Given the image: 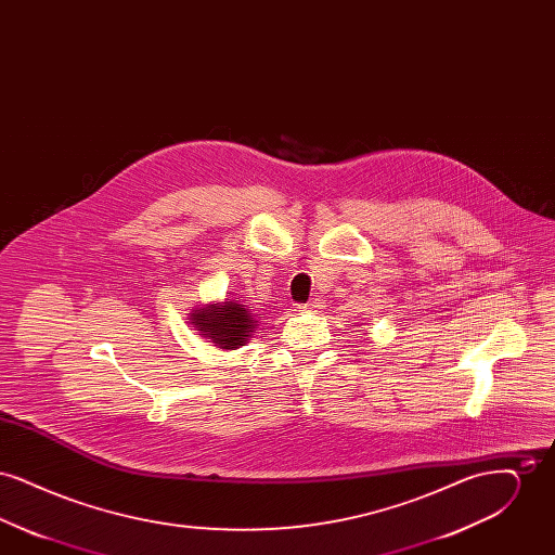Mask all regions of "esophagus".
<instances>
[{"label":"esophagus","mask_w":555,"mask_h":555,"mask_svg":"<svg viewBox=\"0 0 555 555\" xmlns=\"http://www.w3.org/2000/svg\"><path fill=\"white\" fill-rule=\"evenodd\" d=\"M318 308H320V301H318V299H312L310 304L301 306V310H306V312H312V310H318Z\"/></svg>","instance_id":"esophagus-1"}]
</instances>
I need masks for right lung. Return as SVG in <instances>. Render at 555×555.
Instances as JSON below:
<instances>
[{
	"label": "right lung",
	"instance_id": "obj_1",
	"mask_svg": "<svg viewBox=\"0 0 555 555\" xmlns=\"http://www.w3.org/2000/svg\"><path fill=\"white\" fill-rule=\"evenodd\" d=\"M256 317L247 306L238 299L222 304H206L204 308H195L186 320L199 331V335L208 337L211 344L220 349H237L247 344L254 328L258 326Z\"/></svg>",
	"mask_w": 555,
	"mask_h": 555
}]
</instances>
